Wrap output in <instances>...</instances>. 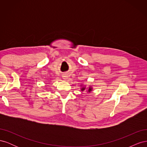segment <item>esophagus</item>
I'll return each instance as SVG.
<instances>
[{"mask_svg":"<svg viewBox=\"0 0 147 147\" xmlns=\"http://www.w3.org/2000/svg\"><path fill=\"white\" fill-rule=\"evenodd\" d=\"M63 78L64 79V80H67V78H68L67 74H63Z\"/></svg>","mask_w":147,"mask_h":147,"instance_id":"34e87169","label":"esophagus"}]
</instances>
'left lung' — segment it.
<instances>
[{
  "label": "left lung",
  "instance_id": "obj_1",
  "mask_svg": "<svg viewBox=\"0 0 147 147\" xmlns=\"http://www.w3.org/2000/svg\"><path fill=\"white\" fill-rule=\"evenodd\" d=\"M81 91H86L88 92H91L92 91V86H89L88 88H86V85H84V84H81Z\"/></svg>",
  "mask_w": 147,
  "mask_h": 147
}]
</instances>
